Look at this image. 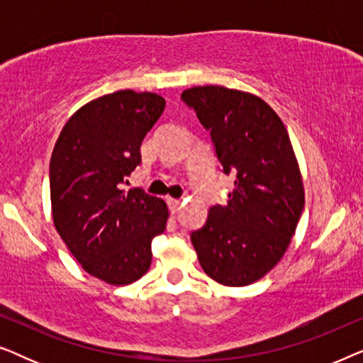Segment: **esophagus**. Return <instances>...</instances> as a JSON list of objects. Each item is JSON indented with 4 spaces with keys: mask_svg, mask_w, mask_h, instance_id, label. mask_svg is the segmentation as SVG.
Masks as SVG:
<instances>
[{
    "mask_svg": "<svg viewBox=\"0 0 363 363\" xmlns=\"http://www.w3.org/2000/svg\"><path fill=\"white\" fill-rule=\"evenodd\" d=\"M167 203H168V208H170L172 213L180 211V208H182V201L180 200H175V198H168Z\"/></svg>",
    "mask_w": 363,
    "mask_h": 363,
    "instance_id": "34e87169",
    "label": "esophagus"
}]
</instances>
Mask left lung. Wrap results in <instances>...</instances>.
Wrapping results in <instances>:
<instances>
[{"instance_id":"left-lung-1","label":"left lung","mask_w":363,"mask_h":363,"mask_svg":"<svg viewBox=\"0 0 363 363\" xmlns=\"http://www.w3.org/2000/svg\"><path fill=\"white\" fill-rule=\"evenodd\" d=\"M182 101L210 132L221 172L235 177L225 206L191 233L211 279L247 286L284 255L304 210V188L284 123L252 94L221 86L186 89Z\"/></svg>"}]
</instances>
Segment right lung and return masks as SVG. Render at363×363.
<instances>
[{"label":"right lung","mask_w":363,"mask_h":363,"mask_svg":"<svg viewBox=\"0 0 363 363\" xmlns=\"http://www.w3.org/2000/svg\"><path fill=\"white\" fill-rule=\"evenodd\" d=\"M165 111L152 92L117 91L69 118L49 163L54 226L89 274L113 286L150 267L153 238L165 231V201L122 190L142 163L140 145Z\"/></svg>","instance_id":"obj_1"}]
</instances>
